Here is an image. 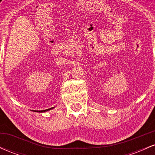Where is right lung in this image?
Segmentation results:
<instances>
[{
	"label": "right lung",
	"instance_id": "obj_1",
	"mask_svg": "<svg viewBox=\"0 0 155 155\" xmlns=\"http://www.w3.org/2000/svg\"><path fill=\"white\" fill-rule=\"evenodd\" d=\"M50 109H51V108H49V109H46V110H42V111H37V112H45V111H48V110H50Z\"/></svg>",
	"mask_w": 155,
	"mask_h": 155
}]
</instances>
